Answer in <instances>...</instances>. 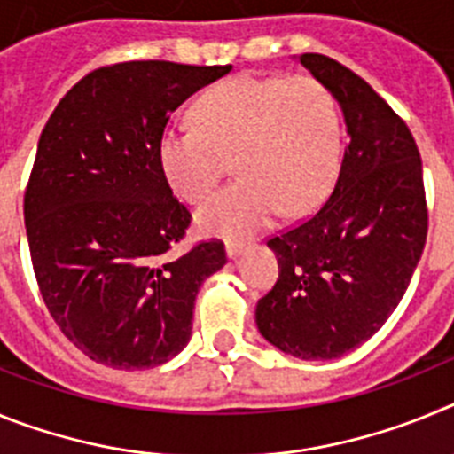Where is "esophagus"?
Listing matches in <instances>:
<instances>
[{
	"label": "esophagus",
	"mask_w": 454,
	"mask_h": 454,
	"mask_svg": "<svg viewBox=\"0 0 454 454\" xmlns=\"http://www.w3.org/2000/svg\"><path fill=\"white\" fill-rule=\"evenodd\" d=\"M224 250H227V256H230V259H239V256L246 252V246H243V243H234V240H227Z\"/></svg>",
	"instance_id": "esophagus-1"
}]
</instances>
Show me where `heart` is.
Here are the masks:
<instances>
[{"instance_id":"1","label":"heart","mask_w":454,"mask_h":454,"mask_svg":"<svg viewBox=\"0 0 454 454\" xmlns=\"http://www.w3.org/2000/svg\"><path fill=\"white\" fill-rule=\"evenodd\" d=\"M191 115L192 129L159 140V166L172 191L198 204L227 161L239 177L198 211L202 234L246 240L282 211L309 214L339 175V114L314 79H231L204 92Z\"/></svg>"}]
</instances>
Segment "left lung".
Instances as JSON below:
<instances>
[{"label":"left lung","instance_id":"1","mask_svg":"<svg viewBox=\"0 0 454 454\" xmlns=\"http://www.w3.org/2000/svg\"><path fill=\"white\" fill-rule=\"evenodd\" d=\"M339 104L348 147L327 202L268 240L279 279L256 327L298 359H336L371 339L407 291L427 236L423 163L407 124L359 74L293 56Z\"/></svg>","mask_w":454,"mask_h":454}]
</instances>
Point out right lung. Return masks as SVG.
Returning a JSON list of instances; mask_svg holds the SVG:
<instances>
[{
    "instance_id": "right-lung-1",
    "label": "right lung",
    "mask_w": 454,
    "mask_h": 454,
    "mask_svg": "<svg viewBox=\"0 0 454 454\" xmlns=\"http://www.w3.org/2000/svg\"><path fill=\"white\" fill-rule=\"evenodd\" d=\"M231 66L129 61L90 72L40 134L24 224L51 318L92 362L166 364L191 340L195 295L227 263L208 240L172 247L191 214L172 198L159 140L172 111Z\"/></svg>"
}]
</instances>
